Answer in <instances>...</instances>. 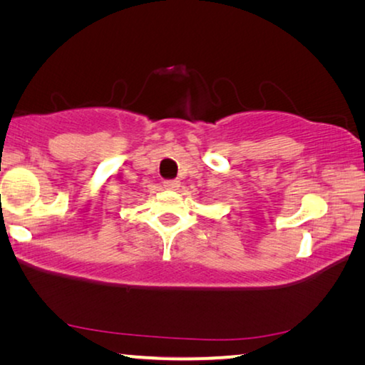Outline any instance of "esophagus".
Listing matches in <instances>:
<instances>
[{"label": "esophagus", "mask_w": 365, "mask_h": 365, "mask_svg": "<svg viewBox=\"0 0 365 365\" xmlns=\"http://www.w3.org/2000/svg\"><path fill=\"white\" fill-rule=\"evenodd\" d=\"M180 182L178 180H169V182H164V188H168V190H178L180 188Z\"/></svg>", "instance_id": "obj_1"}]
</instances>
